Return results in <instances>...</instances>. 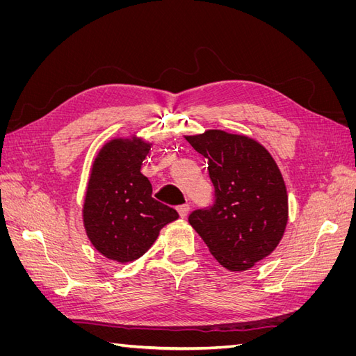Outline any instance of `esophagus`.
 Masks as SVG:
<instances>
[{"label":"esophagus","instance_id":"obj_1","mask_svg":"<svg viewBox=\"0 0 356 356\" xmlns=\"http://www.w3.org/2000/svg\"><path fill=\"white\" fill-rule=\"evenodd\" d=\"M177 211H178L181 218H186L187 215H188V212H190V207H188V204H181V207L177 208Z\"/></svg>","mask_w":356,"mask_h":356}]
</instances>
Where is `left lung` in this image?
I'll list each match as a JSON object with an SVG mask.
<instances>
[{
  "instance_id": "8db88e82",
  "label": "left lung",
  "mask_w": 356,
  "mask_h": 356,
  "mask_svg": "<svg viewBox=\"0 0 356 356\" xmlns=\"http://www.w3.org/2000/svg\"><path fill=\"white\" fill-rule=\"evenodd\" d=\"M186 139L208 159L215 188L212 207L193 211L188 222L222 267L248 270L284 236L288 196L281 170L261 144L243 135L207 131Z\"/></svg>"
}]
</instances>
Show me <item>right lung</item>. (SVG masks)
<instances>
[{
    "label": "right lung",
    "instance_id": "add662e5",
    "mask_svg": "<svg viewBox=\"0 0 356 356\" xmlns=\"http://www.w3.org/2000/svg\"><path fill=\"white\" fill-rule=\"evenodd\" d=\"M152 144L139 138L113 139L96 156L83 221L92 245L104 257L129 263L144 255L178 212L152 197L153 187L141 174Z\"/></svg>",
    "mask_w": 356,
    "mask_h": 356
}]
</instances>
